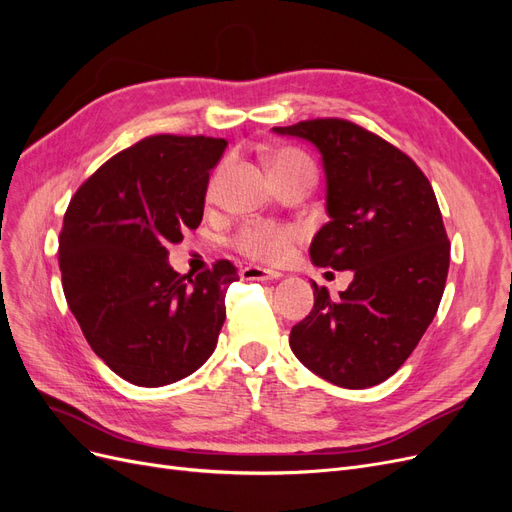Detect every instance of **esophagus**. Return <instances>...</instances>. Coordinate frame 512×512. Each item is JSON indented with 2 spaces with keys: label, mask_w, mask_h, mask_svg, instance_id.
Listing matches in <instances>:
<instances>
[{
  "label": "esophagus",
  "mask_w": 512,
  "mask_h": 512,
  "mask_svg": "<svg viewBox=\"0 0 512 512\" xmlns=\"http://www.w3.org/2000/svg\"><path fill=\"white\" fill-rule=\"evenodd\" d=\"M241 277H243V280L267 282V280H280L282 273L269 271V269H262V267H245V269H241Z\"/></svg>",
  "instance_id": "obj_1"
}]
</instances>
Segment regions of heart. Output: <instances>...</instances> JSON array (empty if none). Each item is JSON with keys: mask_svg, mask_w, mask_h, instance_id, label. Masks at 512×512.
<instances>
[{"mask_svg": "<svg viewBox=\"0 0 512 512\" xmlns=\"http://www.w3.org/2000/svg\"><path fill=\"white\" fill-rule=\"evenodd\" d=\"M269 168L275 181H282L292 175L314 170L307 156H303L301 151H294V149L275 151L269 160ZM299 237L301 232L294 226L256 222V224H247L239 230V235L235 237V245L237 250L247 258L267 262V265H282V262H286L292 256L294 243L299 241Z\"/></svg>", "mask_w": 512, "mask_h": 512, "instance_id": "heart-1", "label": "heart"}]
</instances>
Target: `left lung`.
Here are the masks:
<instances>
[{
    "instance_id": "1",
    "label": "left lung",
    "mask_w": 512,
    "mask_h": 512,
    "mask_svg": "<svg viewBox=\"0 0 512 512\" xmlns=\"http://www.w3.org/2000/svg\"><path fill=\"white\" fill-rule=\"evenodd\" d=\"M275 134L312 143L327 179V215L309 245L316 267L352 271L290 331L294 356L344 389H367L404 365L438 312L451 243L431 183L404 151L344 119H312Z\"/></svg>"
}]
</instances>
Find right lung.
I'll return each instance as SVG.
<instances>
[{
  "mask_svg": "<svg viewBox=\"0 0 512 512\" xmlns=\"http://www.w3.org/2000/svg\"><path fill=\"white\" fill-rule=\"evenodd\" d=\"M224 138L149 136L104 162L72 196L59 235L70 312L117 376L156 389L203 365L239 280L228 260L196 277L168 262L170 243L198 228L209 170Z\"/></svg>",
  "mask_w": 512,
  "mask_h": 512,
  "instance_id": "obj_1",
  "label": "right lung"
}]
</instances>
